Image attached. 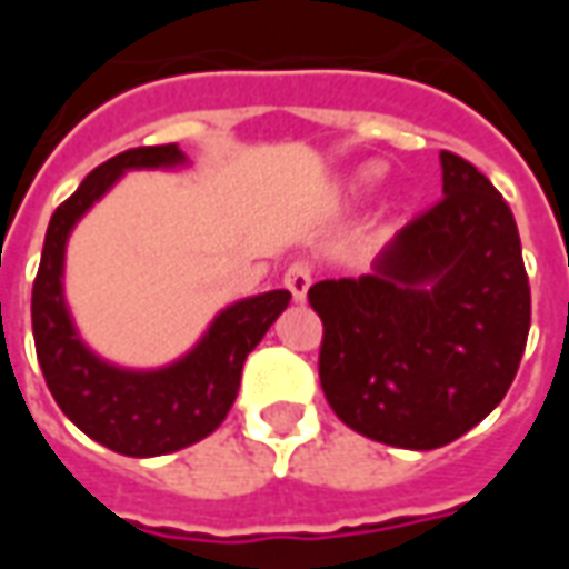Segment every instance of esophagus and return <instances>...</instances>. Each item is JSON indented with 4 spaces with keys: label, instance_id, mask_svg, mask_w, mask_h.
Here are the masks:
<instances>
[{
    "label": "esophagus",
    "instance_id": "1",
    "mask_svg": "<svg viewBox=\"0 0 569 569\" xmlns=\"http://www.w3.org/2000/svg\"><path fill=\"white\" fill-rule=\"evenodd\" d=\"M283 283H286V289L292 292V298H296L298 305H301V301H308V289H310V283H313L308 264H301V261H298V264H292V268L286 271Z\"/></svg>",
    "mask_w": 569,
    "mask_h": 569
}]
</instances>
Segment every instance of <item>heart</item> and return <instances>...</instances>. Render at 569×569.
Here are the masks:
<instances>
[{
    "instance_id": "obj_1",
    "label": "heart",
    "mask_w": 569,
    "mask_h": 569,
    "mask_svg": "<svg viewBox=\"0 0 569 569\" xmlns=\"http://www.w3.org/2000/svg\"><path fill=\"white\" fill-rule=\"evenodd\" d=\"M378 179H381V167L378 163H369V167H362L357 173L347 179V188L353 191V194H366L371 188L378 186Z\"/></svg>"
}]
</instances>
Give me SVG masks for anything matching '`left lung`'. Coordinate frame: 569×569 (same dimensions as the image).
<instances>
[{"instance_id":"left-lung-1","label":"left lung","mask_w":569,"mask_h":569,"mask_svg":"<svg viewBox=\"0 0 569 569\" xmlns=\"http://www.w3.org/2000/svg\"><path fill=\"white\" fill-rule=\"evenodd\" d=\"M445 198L369 273L310 286L320 383L366 439L432 451L481 423L512 387L530 329L518 224L488 176L441 151Z\"/></svg>"}]
</instances>
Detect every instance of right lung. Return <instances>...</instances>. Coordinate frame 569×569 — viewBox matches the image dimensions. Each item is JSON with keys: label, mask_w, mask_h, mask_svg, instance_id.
Listing matches in <instances>:
<instances>
[{"label": "right lung", "mask_w": 569, "mask_h": 569, "mask_svg": "<svg viewBox=\"0 0 569 569\" xmlns=\"http://www.w3.org/2000/svg\"><path fill=\"white\" fill-rule=\"evenodd\" d=\"M186 163V151L170 142L121 151L91 170L51 216L32 283V338L48 390L84 436L124 457H161L207 439L234 406L247 357L292 298L286 289L240 298L212 317L198 345L161 369H124L84 345L63 292L72 228L128 170Z\"/></svg>", "instance_id": "right-lung-1"}]
</instances>
